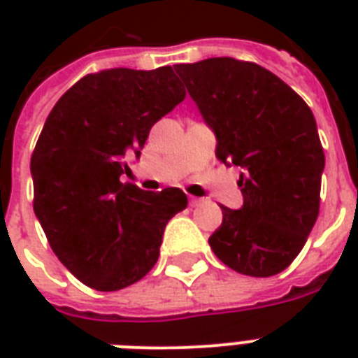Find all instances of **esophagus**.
<instances>
[{
	"instance_id": "34e87169",
	"label": "esophagus",
	"mask_w": 358,
	"mask_h": 358,
	"mask_svg": "<svg viewBox=\"0 0 358 358\" xmlns=\"http://www.w3.org/2000/svg\"><path fill=\"white\" fill-rule=\"evenodd\" d=\"M201 202H204V199H201V196L189 195V204H191V206H199Z\"/></svg>"
}]
</instances>
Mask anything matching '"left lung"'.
<instances>
[{"label":"left lung","instance_id":"left-lung-1","mask_svg":"<svg viewBox=\"0 0 358 358\" xmlns=\"http://www.w3.org/2000/svg\"><path fill=\"white\" fill-rule=\"evenodd\" d=\"M174 70L215 134L219 162L243 169V206H221L223 223L210 247L243 275L284 271L320 213L325 156L310 108L256 63L212 57Z\"/></svg>","mask_w":358,"mask_h":358}]
</instances>
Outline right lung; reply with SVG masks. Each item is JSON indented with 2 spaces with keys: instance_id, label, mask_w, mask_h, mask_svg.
Returning a JSON list of instances; mask_svg holds the SVG:
<instances>
[{
  "instance_id": "add662e5",
  "label": "right lung",
  "mask_w": 358,
  "mask_h": 358,
  "mask_svg": "<svg viewBox=\"0 0 358 358\" xmlns=\"http://www.w3.org/2000/svg\"><path fill=\"white\" fill-rule=\"evenodd\" d=\"M184 98L171 66L111 69L81 78L48 115L31 156L33 210L55 256L89 288L141 280L169 219L187 206L178 187L152 193L120 180L152 126Z\"/></svg>"
}]
</instances>
